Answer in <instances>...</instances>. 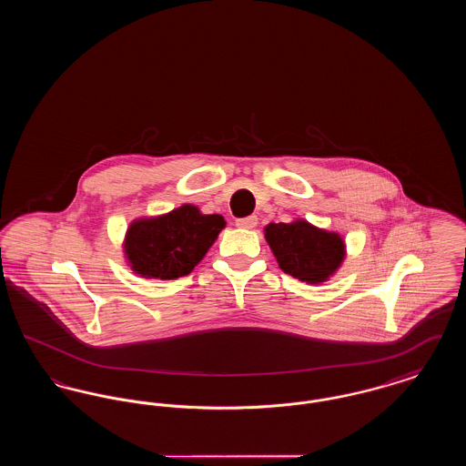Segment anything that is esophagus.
I'll return each instance as SVG.
<instances>
[{"label":"esophagus","instance_id":"34e87169","mask_svg":"<svg viewBox=\"0 0 466 466\" xmlns=\"http://www.w3.org/2000/svg\"><path fill=\"white\" fill-rule=\"evenodd\" d=\"M257 223H258L257 217H244V218H238L236 220V225L239 228H253V227H257Z\"/></svg>","mask_w":466,"mask_h":466}]
</instances>
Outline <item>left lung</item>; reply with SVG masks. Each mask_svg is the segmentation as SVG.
Instances as JSON below:
<instances>
[{
  "mask_svg": "<svg viewBox=\"0 0 466 466\" xmlns=\"http://www.w3.org/2000/svg\"><path fill=\"white\" fill-rule=\"evenodd\" d=\"M264 234L279 268L308 285L329 281L346 258V243L339 232L319 228L304 218L268 223Z\"/></svg>",
  "mask_w": 466,
  "mask_h": 466,
  "instance_id": "1",
  "label": "left lung"
}]
</instances>
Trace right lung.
<instances>
[{
	"mask_svg": "<svg viewBox=\"0 0 466 466\" xmlns=\"http://www.w3.org/2000/svg\"><path fill=\"white\" fill-rule=\"evenodd\" d=\"M225 225L222 215H202L194 204L136 218L124 238V257L141 278L177 279L194 270Z\"/></svg>",
	"mask_w": 466,
	"mask_h": 466,
	"instance_id": "right-lung-1",
	"label": "right lung"
}]
</instances>
